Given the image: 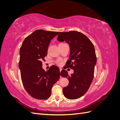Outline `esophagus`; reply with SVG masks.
I'll use <instances>...</instances> for the list:
<instances>
[{"mask_svg": "<svg viewBox=\"0 0 120 120\" xmlns=\"http://www.w3.org/2000/svg\"><path fill=\"white\" fill-rule=\"evenodd\" d=\"M61 70H62V68H60V72L61 71Z\"/></svg>", "mask_w": 120, "mask_h": 120, "instance_id": "1", "label": "esophagus"}]
</instances>
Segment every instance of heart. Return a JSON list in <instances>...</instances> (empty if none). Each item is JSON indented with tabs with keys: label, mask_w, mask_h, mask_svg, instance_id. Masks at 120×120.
<instances>
[{
	"label": "heart",
	"mask_w": 120,
	"mask_h": 120,
	"mask_svg": "<svg viewBox=\"0 0 120 120\" xmlns=\"http://www.w3.org/2000/svg\"><path fill=\"white\" fill-rule=\"evenodd\" d=\"M57 63L59 65H61V64H63V61H62V60H58Z\"/></svg>",
	"instance_id": "1"
}]
</instances>
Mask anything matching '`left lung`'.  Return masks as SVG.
I'll use <instances>...</instances> for the list:
<instances>
[{"label":"left lung","instance_id":"1","mask_svg":"<svg viewBox=\"0 0 120 120\" xmlns=\"http://www.w3.org/2000/svg\"><path fill=\"white\" fill-rule=\"evenodd\" d=\"M57 36L58 41H65L70 45V59L66 66L74 71L71 75L64 69L60 72V75L69 81L68 86L63 88V94L68 99H77L85 95L93 81L97 63L95 48L88 38L80 32H60Z\"/></svg>","mask_w":120,"mask_h":120}]
</instances>
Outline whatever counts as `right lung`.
I'll return each instance as SVG.
<instances>
[{"label": "right lung", "mask_w": 120, "mask_h": 120, "mask_svg": "<svg viewBox=\"0 0 120 120\" xmlns=\"http://www.w3.org/2000/svg\"><path fill=\"white\" fill-rule=\"evenodd\" d=\"M58 34L37 30L24 39L20 49L19 68L21 81L26 91L35 99L49 98L53 85L60 78L59 67L53 65L45 71L41 62L45 60L50 41Z\"/></svg>", "instance_id": "1"}]
</instances>
